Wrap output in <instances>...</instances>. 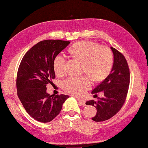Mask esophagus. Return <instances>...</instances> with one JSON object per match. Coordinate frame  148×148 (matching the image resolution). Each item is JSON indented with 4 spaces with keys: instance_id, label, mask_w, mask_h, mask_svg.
I'll return each instance as SVG.
<instances>
[{
    "instance_id": "34e87169",
    "label": "esophagus",
    "mask_w": 148,
    "mask_h": 148,
    "mask_svg": "<svg viewBox=\"0 0 148 148\" xmlns=\"http://www.w3.org/2000/svg\"><path fill=\"white\" fill-rule=\"evenodd\" d=\"M77 99L78 100L79 104L81 106H85V101L82 99H79V98L77 97Z\"/></svg>"
}]
</instances>
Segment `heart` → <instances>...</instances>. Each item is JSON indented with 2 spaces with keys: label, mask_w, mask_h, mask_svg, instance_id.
<instances>
[{
  "label": "heart",
  "mask_w": 148,
  "mask_h": 148,
  "mask_svg": "<svg viewBox=\"0 0 148 148\" xmlns=\"http://www.w3.org/2000/svg\"><path fill=\"white\" fill-rule=\"evenodd\" d=\"M73 57L83 60L82 70L95 82L106 78L110 72L114 64V54L111 49L106 46L88 41L76 43L70 49ZM66 60L64 56L57 55L53 62L56 75L65 72ZM64 90L75 95H80L91 86V79L87 75L70 77L62 83Z\"/></svg>",
  "instance_id": "b5f03b06"
}]
</instances>
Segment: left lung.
Segmentation results:
<instances>
[{
  "label": "left lung",
  "instance_id": "obj_1",
  "mask_svg": "<svg viewBox=\"0 0 148 148\" xmlns=\"http://www.w3.org/2000/svg\"><path fill=\"white\" fill-rule=\"evenodd\" d=\"M110 48L114 59L111 72L91 92L96 94L102 91L104 96L98 97L97 101L86 102V105L95 106L97 109L96 115L92 118L95 122H103L117 114L123 106L128 91L130 77L127 60L117 49Z\"/></svg>",
  "mask_w": 148,
  "mask_h": 148
}]
</instances>
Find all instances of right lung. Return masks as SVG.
Wrapping results in <instances>:
<instances>
[{
	"instance_id": "right-lung-1",
	"label": "right lung",
	"mask_w": 148,
	"mask_h": 148,
	"mask_svg": "<svg viewBox=\"0 0 148 148\" xmlns=\"http://www.w3.org/2000/svg\"><path fill=\"white\" fill-rule=\"evenodd\" d=\"M70 41L47 39L25 53L16 77L17 95L27 113L40 122H51L59 115L69 96L50 95L46 86L55 78L53 62Z\"/></svg>"
}]
</instances>
